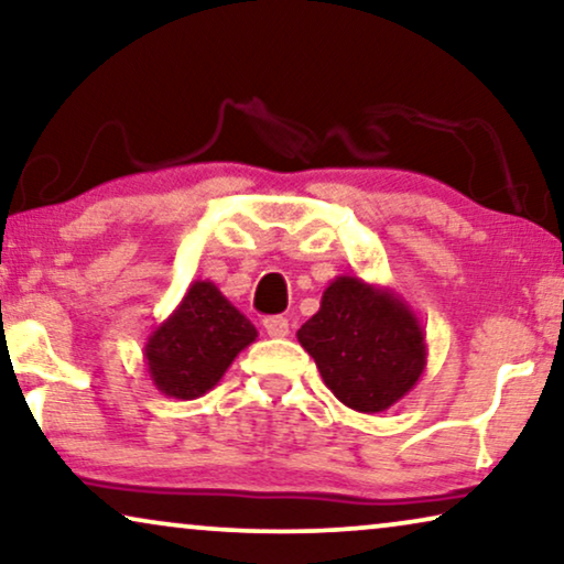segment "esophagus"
Returning <instances> with one entry per match:
<instances>
[{
    "label": "esophagus",
    "mask_w": 564,
    "mask_h": 564,
    "mask_svg": "<svg viewBox=\"0 0 564 564\" xmlns=\"http://www.w3.org/2000/svg\"><path fill=\"white\" fill-rule=\"evenodd\" d=\"M264 330L272 338H282L290 334V321L282 318V315H269V318H264Z\"/></svg>",
    "instance_id": "1"
}]
</instances>
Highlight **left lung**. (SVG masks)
Returning a JSON list of instances; mask_svg holds the SVG:
<instances>
[{
  "label": "left lung",
  "instance_id": "8db88e82",
  "mask_svg": "<svg viewBox=\"0 0 564 564\" xmlns=\"http://www.w3.org/2000/svg\"><path fill=\"white\" fill-rule=\"evenodd\" d=\"M326 388L359 413H380L413 390L426 369V334L390 288L341 274L318 313L297 330Z\"/></svg>",
  "mask_w": 564,
  "mask_h": 564
}]
</instances>
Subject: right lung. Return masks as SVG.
I'll return each instance as SVG.
<instances>
[{
  "instance_id": "add662e5",
  "label": "right lung",
  "mask_w": 564,
  "mask_h": 564,
  "mask_svg": "<svg viewBox=\"0 0 564 564\" xmlns=\"http://www.w3.org/2000/svg\"><path fill=\"white\" fill-rule=\"evenodd\" d=\"M253 341V323L213 282L197 280L184 292L176 311L149 336L143 359L159 392L195 400L213 390Z\"/></svg>"
}]
</instances>
